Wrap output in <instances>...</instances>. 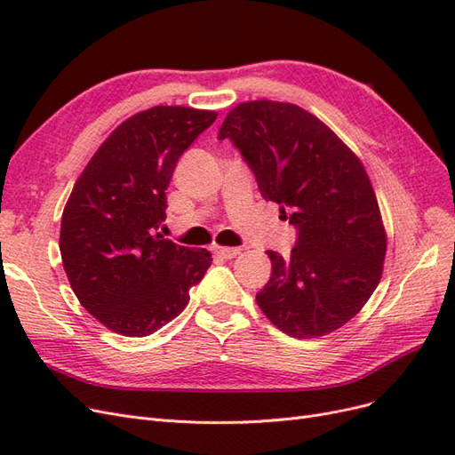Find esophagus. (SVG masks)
<instances>
[{"label": "esophagus", "instance_id": "1", "mask_svg": "<svg viewBox=\"0 0 455 455\" xmlns=\"http://www.w3.org/2000/svg\"><path fill=\"white\" fill-rule=\"evenodd\" d=\"M214 254L218 258H224V259H231L241 254V249H237V246H216L214 249Z\"/></svg>", "mask_w": 455, "mask_h": 455}]
</instances>
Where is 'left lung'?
Masks as SVG:
<instances>
[{
	"instance_id": "8db88e82",
	"label": "left lung",
	"mask_w": 455,
	"mask_h": 455,
	"mask_svg": "<svg viewBox=\"0 0 455 455\" xmlns=\"http://www.w3.org/2000/svg\"><path fill=\"white\" fill-rule=\"evenodd\" d=\"M252 169L259 194L298 229L291 258L267 251L271 277L256 294L284 334L334 332L381 279L387 235L364 164L324 123L291 102L237 104L220 127Z\"/></svg>"
}]
</instances>
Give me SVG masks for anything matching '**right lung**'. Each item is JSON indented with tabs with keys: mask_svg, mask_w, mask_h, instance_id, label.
<instances>
[{
	"mask_svg": "<svg viewBox=\"0 0 455 455\" xmlns=\"http://www.w3.org/2000/svg\"><path fill=\"white\" fill-rule=\"evenodd\" d=\"M216 112L156 106L125 119L77 178L62 212V266L79 304L108 330L144 338L180 315L212 256L163 239L178 159Z\"/></svg>",
	"mask_w": 455,
	"mask_h": 455,
	"instance_id": "add662e5",
	"label": "right lung"
}]
</instances>
